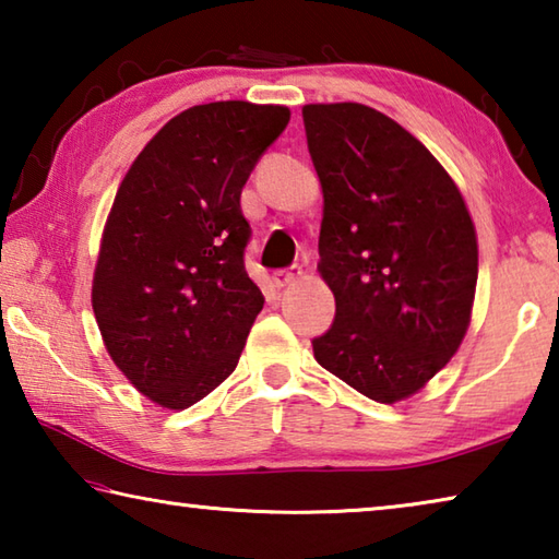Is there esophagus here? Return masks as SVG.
<instances>
[{
    "mask_svg": "<svg viewBox=\"0 0 559 559\" xmlns=\"http://www.w3.org/2000/svg\"><path fill=\"white\" fill-rule=\"evenodd\" d=\"M300 273H302V269L298 266V263H293V266H288V269H276L273 271V283H276L278 288H283V286H288L290 281H296Z\"/></svg>",
    "mask_w": 559,
    "mask_h": 559,
    "instance_id": "esophagus-1",
    "label": "esophagus"
}]
</instances>
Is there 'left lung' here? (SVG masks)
Instances as JSON below:
<instances>
[{
    "instance_id": "left-lung-1",
    "label": "left lung",
    "mask_w": 559,
    "mask_h": 559,
    "mask_svg": "<svg viewBox=\"0 0 559 559\" xmlns=\"http://www.w3.org/2000/svg\"><path fill=\"white\" fill-rule=\"evenodd\" d=\"M323 185L318 271L335 320L328 372L374 402L421 390L466 335L478 246L459 187L419 140L359 103L302 108Z\"/></svg>"
}]
</instances>
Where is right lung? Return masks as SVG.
Instances as JSON below:
<instances>
[{"instance_id":"add662e5","label":"right lung","mask_w":559,"mask_h":559,"mask_svg":"<svg viewBox=\"0 0 559 559\" xmlns=\"http://www.w3.org/2000/svg\"><path fill=\"white\" fill-rule=\"evenodd\" d=\"M290 110L222 100L179 112L150 140L112 202L93 313L120 372L187 409L239 362L263 293L243 266L241 189Z\"/></svg>"}]
</instances>
